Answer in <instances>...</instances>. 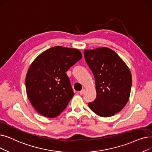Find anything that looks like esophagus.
<instances>
[{"label": "esophagus", "mask_w": 152, "mask_h": 152, "mask_svg": "<svg viewBox=\"0 0 152 152\" xmlns=\"http://www.w3.org/2000/svg\"><path fill=\"white\" fill-rule=\"evenodd\" d=\"M84 92H85V89H82V90L80 92V94L81 95H83V94L84 93Z\"/></svg>", "instance_id": "esophagus-1"}]
</instances>
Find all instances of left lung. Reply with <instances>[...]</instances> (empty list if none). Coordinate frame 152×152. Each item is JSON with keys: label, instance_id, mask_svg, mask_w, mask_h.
<instances>
[{"label": "left lung", "instance_id": "obj_1", "mask_svg": "<svg viewBox=\"0 0 152 152\" xmlns=\"http://www.w3.org/2000/svg\"><path fill=\"white\" fill-rule=\"evenodd\" d=\"M84 54L94 75L97 93L96 99L88 104L89 107L99 116H113L129 99L131 72L122 58L109 48L84 50Z\"/></svg>", "mask_w": 152, "mask_h": 152}]
</instances>
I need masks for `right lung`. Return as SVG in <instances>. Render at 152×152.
Here are the masks:
<instances>
[{
	"label": "right lung",
	"instance_id": "obj_1",
	"mask_svg": "<svg viewBox=\"0 0 152 152\" xmlns=\"http://www.w3.org/2000/svg\"><path fill=\"white\" fill-rule=\"evenodd\" d=\"M81 58L77 49L57 46L32 62L26 75V91L37 113L53 118L66 107L75 94L66 72Z\"/></svg>",
	"mask_w": 152,
	"mask_h": 152
}]
</instances>
